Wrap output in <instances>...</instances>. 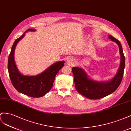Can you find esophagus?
Here are the masks:
<instances>
[{
    "instance_id": "esophagus-1",
    "label": "esophagus",
    "mask_w": 131,
    "mask_h": 131,
    "mask_svg": "<svg viewBox=\"0 0 131 131\" xmlns=\"http://www.w3.org/2000/svg\"><path fill=\"white\" fill-rule=\"evenodd\" d=\"M75 63V60L73 58H69L67 60V64L69 66H73Z\"/></svg>"
}]
</instances>
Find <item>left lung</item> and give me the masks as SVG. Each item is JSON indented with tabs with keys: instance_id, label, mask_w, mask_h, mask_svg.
<instances>
[{
	"instance_id": "left-lung-1",
	"label": "left lung",
	"mask_w": 131,
	"mask_h": 131,
	"mask_svg": "<svg viewBox=\"0 0 131 131\" xmlns=\"http://www.w3.org/2000/svg\"><path fill=\"white\" fill-rule=\"evenodd\" d=\"M109 38L117 43L121 56L120 65L117 73L111 80L107 82H98L89 78L84 71L78 67L72 68L75 88L81 94L90 99H99L105 97L116 90L120 84L125 66V58L122 46L119 40L111 35Z\"/></svg>"
}]
</instances>
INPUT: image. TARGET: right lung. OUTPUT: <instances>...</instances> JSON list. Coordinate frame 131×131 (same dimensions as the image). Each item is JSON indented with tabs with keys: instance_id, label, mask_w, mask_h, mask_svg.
<instances>
[{
	"instance_id": "right-lung-1",
	"label": "right lung",
	"mask_w": 131,
	"mask_h": 131,
	"mask_svg": "<svg viewBox=\"0 0 131 131\" xmlns=\"http://www.w3.org/2000/svg\"><path fill=\"white\" fill-rule=\"evenodd\" d=\"M35 31L32 28L28 29L15 41L8 58L7 68L12 83L18 92L33 98H39L51 89L55 76L63 66L65 61L55 62L44 72L35 76H24L18 71L14 60L15 47L17 43L25 36L26 32Z\"/></svg>"
}]
</instances>
